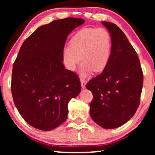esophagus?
Wrapping results in <instances>:
<instances>
[{
	"mask_svg": "<svg viewBox=\"0 0 155 155\" xmlns=\"http://www.w3.org/2000/svg\"><path fill=\"white\" fill-rule=\"evenodd\" d=\"M80 82H81L82 88V89L85 88V86H86V84H87L86 80H83V79H81V80H80Z\"/></svg>",
	"mask_w": 155,
	"mask_h": 155,
	"instance_id": "34e87169",
	"label": "esophagus"
}]
</instances>
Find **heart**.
Segmentation results:
<instances>
[{
  "instance_id": "b5f03b06",
  "label": "heart",
  "mask_w": 155,
  "mask_h": 155,
  "mask_svg": "<svg viewBox=\"0 0 155 155\" xmlns=\"http://www.w3.org/2000/svg\"><path fill=\"white\" fill-rule=\"evenodd\" d=\"M111 49V36L107 29L83 28L72 38L70 46L64 48L63 60L71 71H75L82 60L80 74L87 77L92 71L98 73L105 69Z\"/></svg>"
}]
</instances>
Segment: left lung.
Wrapping results in <instances>:
<instances>
[{
	"label": "left lung",
	"mask_w": 155,
	"mask_h": 155,
	"mask_svg": "<svg viewBox=\"0 0 155 155\" xmlns=\"http://www.w3.org/2000/svg\"><path fill=\"white\" fill-rule=\"evenodd\" d=\"M111 36L112 49L102 73L90 80L86 88L93 94L90 114L106 129L116 128L134 116L140 104L143 73L138 56L117 25L101 22Z\"/></svg>",
	"instance_id": "8db88e82"
}]
</instances>
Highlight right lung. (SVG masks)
<instances>
[{"label":"right lung","instance_id":"1","mask_svg":"<svg viewBox=\"0 0 155 155\" xmlns=\"http://www.w3.org/2000/svg\"><path fill=\"white\" fill-rule=\"evenodd\" d=\"M84 22L81 18L57 20L39 27L21 46L12 73L15 105L27 124L48 131L66 120L68 104L81 91L74 72L65 69L68 36Z\"/></svg>","mask_w":155,"mask_h":155}]
</instances>
